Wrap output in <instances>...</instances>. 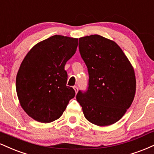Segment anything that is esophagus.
<instances>
[{
    "label": "esophagus",
    "instance_id": "obj_1",
    "mask_svg": "<svg viewBox=\"0 0 154 154\" xmlns=\"http://www.w3.org/2000/svg\"><path fill=\"white\" fill-rule=\"evenodd\" d=\"M73 88H74V90H75L76 93H77V91H78V88H77V86H75Z\"/></svg>",
    "mask_w": 154,
    "mask_h": 154
}]
</instances>
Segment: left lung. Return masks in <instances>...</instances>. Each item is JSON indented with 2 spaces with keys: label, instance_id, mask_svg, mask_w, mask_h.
Here are the masks:
<instances>
[{
  "label": "left lung",
  "instance_id": "1",
  "mask_svg": "<svg viewBox=\"0 0 154 154\" xmlns=\"http://www.w3.org/2000/svg\"><path fill=\"white\" fill-rule=\"evenodd\" d=\"M79 49L89 73L88 91L77 95L85 117L98 126L116 123L136 95L133 66L114 41L100 35L79 38Z\"/></svg>",
  "mask_w": 154,
  "mask_h": 154
}]
</instances>
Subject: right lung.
I'll return each instance as SVG.
<instances>
[{
    "instance_id": "obj_1",
    "label": "right lung",
    "mask_w": 154,
    "mask_h": 154,
    "mask_svg": "<svg viewBox=\"0 0 154 154\" xmlns=\"http://www.w3.org/2000/svg\"><path fill=\"white\" fill-rule=\"evenodd\" d=\"M78 38L54 35L37 43L27 53L16 76L20 105L29 117L43 123L62 116L75 95L66 86V62L75 54Z\"/></svg>"
}]
</instances>
